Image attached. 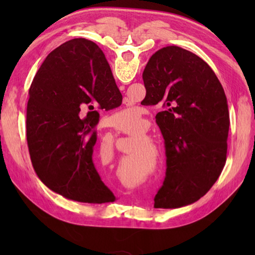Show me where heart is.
Masks as SVG:
<instances>
[{
  "label": "heart",
  "instance_id": "heart-1",
  "mask_svg": "<svg viewBox=\"0 0 255 255\" xmlns=\"http://www.w3.org/2000/svg\"><path fill=\"white\" fill-rule=\"evenodd\" d=\"M111 124L119 131H137L143 127L144 122L136 107H129L112 115Z\"/></svg>",
  "mask_w": 255,
  "mask_h": 255
}]
</instances>
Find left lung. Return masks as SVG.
I'll use <instances>...</instances> for the list:
<instances>
[{
  "mask_svg": "<svg viewBox=\"0 0 255 255\" xmlns=\"http://www.w3.org/2000/svg\"><path fill=\"white\" fill-rule=\"evenodd\" d=\"M145 102L161 105L156 124L165 144L166 173L155 208H179L199 200L226 163L227 99L217 76L199 56L167 46L143 72Z\"/></svg>",
  "mask_w": 255,
  "mask_h": 255,
  "instance_id": "obj_1",
  "label": "left lung"
}]
</instances>
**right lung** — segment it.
Instances as JSON below:
<instances>
[{
  "mask_svg": "<svg viewBox=\"0 0 255 255\" xmlns=\"http://www.w3.org/2000/svg\"><path fill=\"white\" fill-rule=\"evenodd\" d=\"M29 94L27 141L41 182L74 201H115L92 159L98 110L123 101L100 47L84 38L64 42L41 64Z\"/></svg>",
  "mask_w": 255,
  "mask_h": 255,
  "instance_id": "obj_1",
  "label": "right lung"
}]
</instances>
